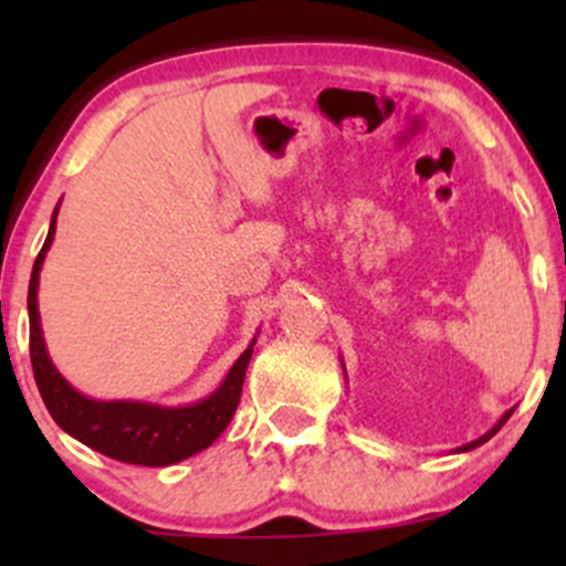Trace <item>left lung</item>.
<instances>
[{
	"label": "left lung",
	"mask_w": 566,
	"mask_h": 566,
	"mask_svg": "<svg viewBox=\"0 0 566 566\" xmlns=\"http://www.w3.org/2000/svg\"><path fill=\"white\" fill-rule=\"evenodd\" d=\"M510 416H512V410H510V413H504V416H501V421H499V424H495V427H493V430H488V432H484V436H482V438H476V441H471V443H465V447H460V449H458V452H471V449L482 447V443H484V441H490V438H493V436H495V432H499V430H501V427H504V421H506V419H510Z\"/></svg>",
	"instance_id": "8db88e82"
}]
</instances>
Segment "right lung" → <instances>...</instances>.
<instances>
[{
  "instance_id": "obj_1",
  "label": "right lung",
  "mask_w": 566,
  "mask_h": 566,
  "mask_svg": "<svg viewBox=\"0 0 566 566\" xmlns=\"http://www.w3.org/2000/svg\"><path fill=\"white\" fill-rule=\"evenodd\" d=\"M56 210L60 208H54V219H51L49 235H45L35 268H32L30 295H27L32 373H35V384L51 419L67 436L82 441L84 447L95 449V452L106 454L112 460L130 462V465H172V462H180L208 449L235 416L254 342L232 364L224 384L210 397H205L202 402L182 405V408H164V405L130 402V399L101 402V399H90L78 394L51 364L38 315V276L40 268H43L45 251L54 241Z\"/></svg>"
}]
</instances>
